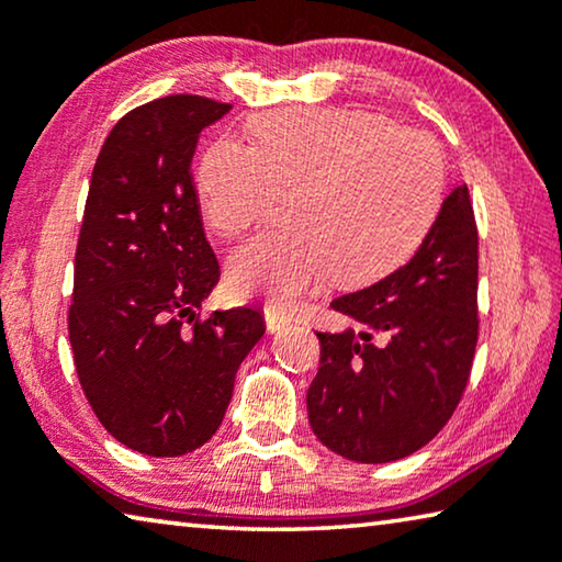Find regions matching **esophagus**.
Wrapping results in <instances>:
<instances>
[{"label":"esophagus","mask_w":562,"mask_h":562,"mask_svg":"<svg viewBox=\"0 0 562 562\" xmlns=\"http://www.w3.org/2000/svg\"><path fill=\"white\" fill-rule=\"evenodd\" d=\"M265 325L272 335H280V333H284V329L292 327L290 317H284L282 313H274V310H265Z\"/></svg>","instance_id":"esophagus-1"}]
</instances>
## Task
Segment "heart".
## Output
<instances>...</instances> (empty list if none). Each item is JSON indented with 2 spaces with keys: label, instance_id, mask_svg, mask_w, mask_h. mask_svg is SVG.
I'll list each match as a JSON object with an SVG mask.
<instances>
[{
  "label": "heart",
  "instance_id": "heart-1",
  "mask_svg": "<svg viewBox=\"0 0 562 562\" xmlns=\"http://www.w3.org/2000/svg\"><path fill=\"white\" fill-rule=\"evenodd\" d=\"M255 147L220 137L198 167L212 229L239 237L292 194L290 233L265 235L229 255L239 295L280 307L335 278L358 288L385 278L438 217L445 162L438 142L368 110H284L255 120Z\"/></svg>",
  "mask_w": 562,
  "mask_h": 562
}]
</instances>
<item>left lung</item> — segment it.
Returning a JSON list of instances; mask_svg holds the SVG:
<instances>
[{"instance_id": "8db88e82", "label": "left lung", "mask_w": 562, "mask_h": 562, "mask_svg": "<svg viewBox=\"0 0 562 562\" xmlns=\"http://www.w3.org/2000/svg\"><path fill=\"white\" fill-rule=\"evenodd\" d=\"M329 307L350 327L317 333L313 432L355 462L413 456L456 413L475 358L477 227L468 184L445 198L413 260Z\"/></svg>"}]
</instances>
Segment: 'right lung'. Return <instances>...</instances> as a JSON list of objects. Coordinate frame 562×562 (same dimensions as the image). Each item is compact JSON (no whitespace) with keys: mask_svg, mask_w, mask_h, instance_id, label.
I'll list each match as a JSON object with an SVG mask.
<instances>
[{"mask_svg":"<svg viewBox=\"0 0 562 562\" xmlns=\"http://www.w3.org/2000/svg\"><path fill=\"white\" fill-rule=\"evenodd\" d=\"M229 110L198 94L142 104L114 124L92 169L69 342L97 420L142 456L177 458L207 442L265 335L252 307L198 313L220 265L190 165L200 132Z\"/></svg>","mask_w":562,"mask_h":562,"instance_id":"1","label":"right lung"}]
</instances>
